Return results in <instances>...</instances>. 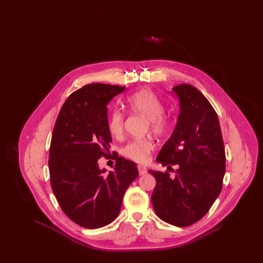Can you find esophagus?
Returning <instances> with one entry per match:
<instances>
[{"mask_svg":"<svg viewBox=\"0 0 263 263\" xmlns=\"http://www.w3.org/2000/svg\"><path fill=\"white\" fill-rule=\"evenodd\" d=\"M138 171H139V175H146L147 174V167L144 166V165L139 164L138 165Z\"/></svg>","mask_w":263,"mask_h":263,"instance_id":"1","label":"esophagus"}]
</instances>
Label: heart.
<instances>
[{"instance_id": "heart-1", "label": "heart", "mask_w": 263, "mask_h": 263, "mask_svg": "<svg viewBox=\"0 0 263 263\" xmlns=\"http://www.w3.org/2000/svg\"><path fill=\"white\" fill-rule=\"evenodd\" d=\"M127 107L139 113L149 120L151 131L157 135H162L167 128V121L163 118V105L151 90L142 89L129 96L126 100ZM124 115L119 109L112 110L107 120V128L111 136L119 138L123 133ZM154 144L150 139H138L127 143L122 148L121 154L126 158L137 162L145 163L149 159Z\"/></svg>"}]
</instances>
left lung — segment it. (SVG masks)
<instances>
[{"instance_id": "obj_1", "label": "left lung", "mask_w": 263, "mask_h": 263, "mask_svg": "<svg viewBox=\"0 0 263 263\" xmlns=\"http://www.w3.org/2000/svg\"><path fill=\"white\" fill-rule=\"evenodd\" d=\"M179 103L175 130L160 151L163 166L178 164L175 178L168 173L149 171L156 178L152 194L155 212L164 222L188 227L202 219L220 195L226 156L217 113L191 85L172 88Z\"/></svg>"}]
</instances>
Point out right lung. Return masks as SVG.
Here are the masks:
<instances>
[{
    "mask_svg": "<svg viewBox=\"0 0 263 263\" xmlns=\"http://www.w3.org/2000/svg\"><path fill=\"white\" fill-rule=\"evenodd\" d=\"M125 87L89 84L74 91L57 117L51 139V187L63 212L87 229L113 222L123 196L139 175L137 165L115 158L112 172L100 168L99 160L109 153L107 104Z\"/></svg>",
    "mask_w": 263,
    "mask_h": 263,
    "instance_id": "right-lung-1",
    "label": "right lung"
}]
</instances>
